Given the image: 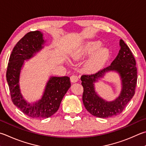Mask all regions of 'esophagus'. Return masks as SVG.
<instances>
[{
  "instance_id": "esophagus-1",
  "label": "esophagus",
  "mask_w": 146,
  "mask_h": 146,
  "mask_svg": "<svg viewBox=\"0 0 146 146\" xmlns=\"http://www.w3.org/2000/svg\"><path fill=\"white\" fill-rule=\"evenodd\" d=\"M70 80H71V82H73V83H75V82H77L78 80V77L77 75H71V77H70Z\"/></svg>"
}]
</instances>
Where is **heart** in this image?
Here are the masks:
<instances>
[{
  "instance_id": "heart-1",
  "label": "heart",
  "mask_w": 146,
  "mask_h": 146,
  "mask_svg": "<svg viewBox=\"0 0 146 146\" xmlns=\"http://www.w3.org/2000/svg\"><path fill=\"white\" fill-rule=\"evenodd\" d=\"M102 43L100 41H91L86 43L81 47L75 54V59H82L87 55L92 54L98 49L96 52L94 53L85 64L84 68L86 71L89 73H94L100 70L109 59L110 52L106 48H102ZM99 50H98V49Z\"/></svg>"
}]
</instances>
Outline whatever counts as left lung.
<instances>
[{
    "label": "left lung",
    "instance_id": "left-lung-1",
    "mask_svg": "<svg viewBox=\"0 0 146 146\" xmlns=\"http://www.w3.org/2000/svg\"><path fill=\"white\" fill-rule=\"evenodd\" d=\"M121 49L109 66L95 74L81 76L84 87L82 100L88 112L98 117L107 118L121 113L135 94L137 81L136 61L129 48L123 39L119 42ZM109 70L117 71L121 76L122 89L115 100L107 102L99 97L95 91L94 84L99 78Z\"/></svg>",
    "mask_w": 146,
    "mask_h": 146
}]
</instances>
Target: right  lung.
I'll use <instances>...</instances> for the list:
<instances>
[{"label":"right lung","mask_w":146,"mask_h":146,"mask_svg":"<svg viewBox=\"0 0 146 146\" xmlns=\"http://www.w3.org/2000/svg\"><path fill=\"white\" fill-rule=\"evenodd\" d=\"M44 42L40 31H31L26 34L13 48L6 71V80L13 104L32 118H48L54 115L71 87L68 76H52L46 85L43 96L38 102L31 104L23 98L19 86L21 69L25 60L31 59L43 48L42 45Z\"/></svg>","instance_id":"right-lung-1"}]
</instances>
